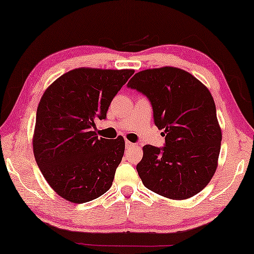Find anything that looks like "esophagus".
<instances>
[{
  "mask_svg": "<svg viewBox=\"0 0 254 254\" xmlns=\"http://www.w3.org/2000/svg\"><path fill=\"white\" fill-rule=\"evenodd\" d=\"M126 146H127V147H132V146H134V144H133V142L127 140L126 141Z\"/></svg>",
  "mask_w": 254,
  "mask_h": 254,
  "instance_id": "34e87169",
  "label": "esophagus"
}]
</instances>
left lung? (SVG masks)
<instances>
[{
  "mask_svg": "<svg viewBox=\"0 0 254 254\" xmlns=\"http://www.w3.org/2000/svg\"><path fill=\"white\" fill-rule=\"evenodd\" d=\"M127 86L149 99L155 126L166 134L163 148L142 147L137 164L142 183L168 199L193 197L207 187L219 163L222 131L209 90L174 66L139 71Z\"/></svg>",
  "mask_w": 254,
  "mask_h": 254,
  "instance_id": "1",
  "label": "left lung"
}]
</instances>
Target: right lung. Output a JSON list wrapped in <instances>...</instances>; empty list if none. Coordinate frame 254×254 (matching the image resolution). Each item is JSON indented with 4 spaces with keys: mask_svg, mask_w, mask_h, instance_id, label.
<instances>
[{
    "mask_svg": "<svg viewBox=\"0 0 254 254\" xmlns=\"http://www.w3.org/2000/svg\"><path fill=\"white\" fill-rule=\"evenodd\" d=\"M134 70L78 67L46 88L37 109L33 153L53 190L70 202L99 198L112 187L122 161V135L98 138V120H105L117 94Z\"/></svg>",
    "mask_w": 254,
    "mask_h": 254,
    "instance_id": "right-lung-1",
    "label": "right lung"
}]
</instances>
